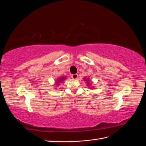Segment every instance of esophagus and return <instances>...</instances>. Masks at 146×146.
Here are the masks:
<instances>
[{
    "instance_id": "esophagus-1",
    "label": "esophagus",
    "mask_w": 146,
    "mask_h": 146,
    "mask_svg": "<svg viewBox=\"0 0 146 146\" xmlns=\"http://www.w3.org/2000/svg\"><path fill=\"white\" fill-rule=\"evenodd\" d=\"M71 77H72V78L73 79H77V77H78V75H77V74H72V76H71Z\"/></svg>"
}]
</instances>
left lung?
<instances>
[{
    "label": "left lung",
    "instance_id": "8db88e82",
    "mask_svg": "<svg viewBox=\"0 0 146 146\" xmlns=\"http://www.w3.org/2000/svg\"><path fill=\"white\" fill-rule=\"evenodd\" d=\"M88 83V84H90V83Z\"/></svg>",
    "mask_w": 146,
    "mask_h": 146
}]
</instances>
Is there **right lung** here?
<instances>
[{
    "label": "right lung",
    "instance_id": "1",
    "mask_svg": "<svg viewBox=\"0 0 146 146\" xmlns=\"http://www.w3.org/2000/svg\"><path fill=\"white\" fill-rule=\"evenodd\" d=\"M64 77H62V78H60L59 80H58V82H61V80H64Z\"/></svg>",
    "mask_w": 146,
    "mask_h": 146
}]
</instances>
